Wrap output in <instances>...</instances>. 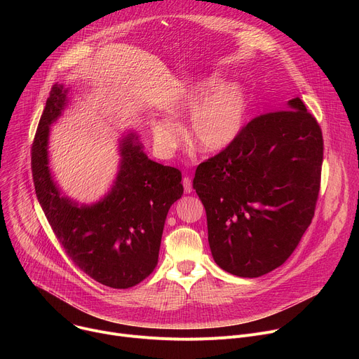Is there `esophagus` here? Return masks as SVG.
Returning a JSON list of instances; mask_svg holds the SVG:
<instances>
[{
    "instance_id": "1",
    "label": "esophagus",
    "mask_w": 359,
    "mask_h": 359,
    "mask_svg": "<svg viewBox=\"0 0 359 359\" xmlns=\"http://www.w3.org/2000/svg\"><path fill=\"white\" fill-rule=\"evenodd\" d=\"M183 187H184V193H190L191 191V180H190V177H183Z\"/></svg>"
}]
</instances>
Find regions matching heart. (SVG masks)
<instances>
[{
    "label": "heart",
    "mask_w": 359,
    "mask_h": 359,
    "mask_svg": "<svg viewBox=\"0 0 359 359\" xmlns=\"http://www.w3.org/2000/svg\"><path fill=\"white\" fill-rule=\"evenodd\" d=\"M217 76L203 78L187 85L169 104L168 114L151 121V132L158 147L173 151L182 139V128L173 119H182L190 113L189 137L201 151L224 149L241 130L248 100L245 90L238 83H224Z\"/></svg>",
    "instance_id": "obj_1"
}]
</instances>
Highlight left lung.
Wrapping results in <instances>:
<instances>
[{
  "label": "left lung",
  "mask_w": 359,
  "mask_h": 359,
  "mask_svg": "<svg viewBox=\"0 0 359 359\" xmlns=\"http://www.w3.org/2000/svg\"><path fill=\"white\" fill-rule=\"evenodd\" d=\"M323 132L304 102L251 119L193 179L208 215L213 259L238 277L280 267L314 217Z\"/></svg>",
  "instance_id": "left-lung-1"
}]
</instances>
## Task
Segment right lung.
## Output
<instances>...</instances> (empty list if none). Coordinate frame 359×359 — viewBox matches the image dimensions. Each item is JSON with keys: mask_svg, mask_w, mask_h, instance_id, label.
<instances>
[{"mask_svg": "<svg viewBox=\"0 0 359 359\" xmlns=\"http://www.w3.org/2000/svg\"><path fill=\"white\" fill-rule=\"evenodd\" d=\"M67 104V89L54 85L31 147L35 193L55 237L74 264L111 288H129L158 266L165 220L182 197V173L147 159L137 136L121 143V170L112 190L92 206L61 196L48 168L49 125Z\"/></svg>", "mask_w": 359, "mask_h": 359, "instance_id": "1", "label": "right lung"}]
</instances>
